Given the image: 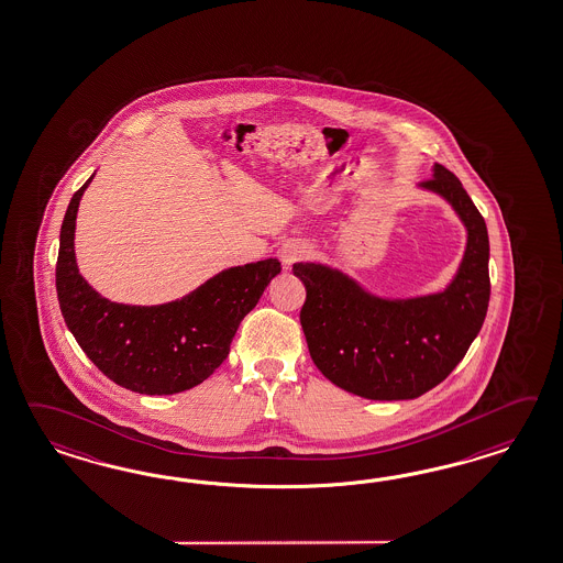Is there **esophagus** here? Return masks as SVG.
Masks as SVG:
<instances>
[{
	"instance_id": "1",
	"label": "esophagus",
	"mask_w": 563,
	"mask_h": 563,
	"mask_svg": "<svg viewBox=\"0 0 563 563\" xmlns=\"http://www.w3.org/2000/svg\"><path fill=\"white\" fill-rule=\"evenodd\" d=\"M307 256H309V250L299 240H288L287 244H283L278 250V261L283 262L285 268H290L292 264L305 261Z\"/></svg>"
}]
</instances>
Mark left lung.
<instances>
[{
	"label": "left lung",
	"mask_w": 563,
	"mask_h": 563,
	"mask_svg": "<svg viewBox=\"0 0 563 563\" xmlns=\"http://www.w3.org/2000/svg\"><path fill=\"white\" fill-rule=\"evenodd\" d=\"M419 189L443 197L466 228V250L448 287L388 299L321 262L292 266L307 288L301 325L321 374L371 400H407L443 383L481 333L490 301L488 230L460 179L445 166Z\"/></svg>",
	"instance_id": "obj_1"
}]
</instances>
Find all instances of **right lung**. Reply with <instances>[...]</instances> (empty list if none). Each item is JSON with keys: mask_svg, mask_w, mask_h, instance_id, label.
<instances>
[{"mask_svg": "<svg viewBox=\"0 0 563 563\" xmlns=\"http://www.w3.org/2000/svg\"><path fill=\"white\" fill-rule=\"evenodd\" d=\"M73 195L60 228L56 295L70 333L110 380L140 395H175L203 383L230 354L242 319L280 273L276 258L225 268L189 295L163 305H124L101 297L75 258Z\"/></svg>", "mask_w": 563, "mask_h": 563, "instance_id": "right-lung-1", "label": "right lung"}]
</instances>
